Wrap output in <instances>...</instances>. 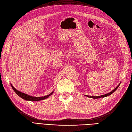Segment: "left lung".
I'll return each instance as SVG.
<instances>
[{
	"label": "left lung",
	"instance_id": "1",
	"mask_svg": "<svg viewBox=\"0 0 132 132\" xmlns=\"http://www.w3.org/2000/svg\"><path fill=\"white\" fill-rule=\"evenodd\" d=\"M120 84H121V82L118 85V86H117L116 87L115 89H114L112 91H111L110 92V93L106 94H105V95H101V96H89V95H85V96H86V97H88L92 98H95V99L101 98V97H107V96H109L111 95V94H112L114 93V92L118 89V87H119V85H120Z\"/></svg>",
	"mask_w": 132,
	"mask_h": 132
}]
</instances>
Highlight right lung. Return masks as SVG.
<instances>
[{
  "instance_id": "right-lung-1",
  "label": "right lung",
  "mask_w": 132,
  "mask_h": 132,
  "mask_svg": "<svg viewBox=\"0 0 132 132\" xmlns=\"http://www.w3.org/2000/svg\"><path fill=\"white\" fill-rule=\"evenodd\" d=\"M11 86L12 87V88L14 90V91L15 92V93L16 94L19 96L21 98H23V100L26 101H41V100H43L46 98H47L48 97H49L53 93L54 91H53L52 93L46 96H42V97H35V96H32L29 95L27 94H26L25 93H23L21 91H19V90L16 89L15 87L13 86V85L11 84Z\"/></svg>"
}]
</instances>
